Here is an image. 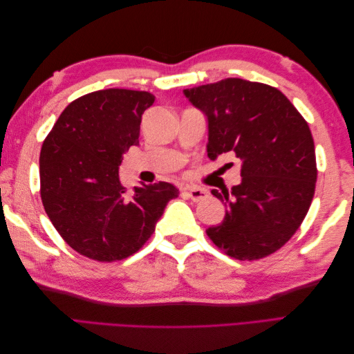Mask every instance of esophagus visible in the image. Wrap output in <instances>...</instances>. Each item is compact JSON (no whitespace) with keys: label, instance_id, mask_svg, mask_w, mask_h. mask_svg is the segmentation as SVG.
<instances>
[{"label":"esophagus","instance_id":"1","mask_svg":"<svg viewBox=\"0 0 354 354\" xmlns=\"http://www.w3.org/2000/svg\"><path fill=\"white\" fill-rule=\"evenodd\" d=\"M185 190H186L187 196L194 202H201V201L208 198V190L207 189H202V187H186Z\"/></svg>","mask_w":354,"mask_h":354}]
</instances>
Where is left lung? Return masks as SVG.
<instances>
[{
	"label": "left lung",
	"mask_w": 354,
	"mask_h": 354,
	"mask_svg": "<svg viewBox=\"0 0 354 354\" xmlns=\"http://www.w3.org/2000/svg\"><path fill=\"white\" fill-rule=\"evenodd\" d=\"M208 118L211 159H242L241 185L211 194L226 205L208 238L236 260L281 250L301 226L315 196L317 168L308 124L286 95L261 82L226 78L185 90Z\"/></svg>",
	"instance_id": "1"
}]
</instances>
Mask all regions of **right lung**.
Masks as SVG:
<instances>
[{
	"label": "right lung",
	"mask_w": 354,
	"mask_h": 354,
	"mask_svg": "<svg viewBox=\"0 0 354 354\" xmlns=\"http://www.w3.org/2000/svg\"><path fill=\"white\" fill-rule=\"evenodd\" d=\"M155 95L109 88L81 95L62 112L39 155L41 199L72 250L100 263L137 252L152 236L176 186L159 181L128 194L122 155L138 145L143 112Z\"/></svg>",
	"instance_id": "add662e5"
}]
</instances>
